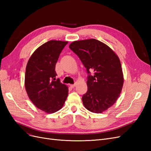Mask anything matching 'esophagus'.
Instances as JSON below:
<instances>
[{"mask_svg":"<svg viewBox=\"0 0 151 151\" xmlns=\"http://www.w3.org/2000/svg\"><path fill=\"white\" fill-rule=\"evenodd\" d=\"M70 86L72 88H74V87L76 86V84H70Z\"/></svg>","mask_w":151,"mask_h":151,"instance_id":"obj_1","label":"esophagus"}]
</instances>
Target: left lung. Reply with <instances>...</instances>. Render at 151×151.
Returning a JSON list of instances; mask_svg holds the SVG:
<instances>
[{"mask_svg":"<svg viewBox=\"0 0 151 151\" xmlns=\"http://www.w3.org/2000/svg\"><path fill=\"white\" fill-rule=\"evenodd\" d=\"M69 48L88 74V91L82 98L84 106L95 113L106 111L116 102L122 89L123 76L119 58L106 44L96 39L75 41Z\"/></svg>","mask_w":151,"mask_h":151,"instance_id":"1","label":"left lung"}]
</instances>
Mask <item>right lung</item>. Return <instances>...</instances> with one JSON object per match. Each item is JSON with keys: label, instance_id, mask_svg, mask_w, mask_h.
Instances as JSON below:
<instances>
[{"label": "right lung", "instance_id": "right-lung-1", "mask_svg": "<svg viewBox=\"0 0 151 151\" xmlns=\"http://www.w3.org/2000/svg\"><path fill=\"white\" fill-rule=\"evenodd\" d=\"M67 43L63 41L50 40L36 49L27 63V94L36 107L47 113L60 109L67 98V86L55 79L56 63Z\"/></svg>", "mask_w": 151, "mask_h": 151}]
</instances>
